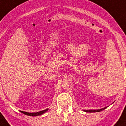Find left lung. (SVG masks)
I'll return each instance as SVG.
<instances>
[{
	"instance_id": "8db88e82",
	"label": "left lung",
	"mask_w": 126,
	"mask_h": 126,
	"mask_svg": "<svg viewBox=\"0 0 126 126\" xmlns=\"http://www.w3.org/2000/svg\"><path fill=\"white\" fill-rule=\"evenodd\" d=\"M105 108H103L102 109H99V110H83V111H84V112H100V111H102V110H105Z\"/></svg>"
}]
</instances>
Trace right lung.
Instances as JSON below:
<instances>
[{
	"instance_id": "add662e5",
	"label": "right lung",
	"mask_w": 126,
	"mask_h": 126,
	"mask_svg": "<svg viewBox=\"0 0 126 126\" xmlns=\"http://www.w3.org/2000/svg\"><path fill=\"white\" fill-rule=\"evenodd\" d=\"M48 110V109H46V110H43V111H40V112H32V113H30V112H22L24 114H25V115H30V116H38V115H40L43 114V113H45V112H46Z\"/></svg>"
}]
</instances>
